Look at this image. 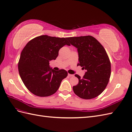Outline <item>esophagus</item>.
<instances>
[{"mask_svg":"<svg viewBox=\"0 0 132 132\" xmlns=\"http://www.w3.org/2000/svg\"><path fill=\"white\" fill-rule=\"evenodd\" d=\"M68 76H70V77H73V76H74V75H71V74H68Z\"/></svg>","mask_w":132,"mask_h":132,"instance_id":"obj_1","label":"esophagus"}]
</instances>
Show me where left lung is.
Masks as SVG:
<instances>
[{"mask_svg":"<svg viewBox=\"0 0 132 132\" xmlns=\"http://www.w3.org/2000/svg\"><path fill=\"white\" fill-rule=\"evenodd\" d=\"M77 48V64L86 72L82 78L76 74L78 84L73 86L74 93L85 100L94 98L102 92L111 76V62L107 52L98 40L92 36L67 37Z\"/></svg>","mask_w":132,"mask_h":132,"instance_id":"8db88e82","label":"left lung"}]
</instances>
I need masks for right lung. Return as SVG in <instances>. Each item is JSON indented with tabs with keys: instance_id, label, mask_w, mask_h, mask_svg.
Masks as SVG:
<instances>
[{
	"instance_id": "1",
	"label": "right lung",
	"mask_w": 132,
	"mask_h": 132,
	"mask_svg": "<svg viewBox=\"0 0 132 132\" xmlns=\"http://www.w3.org/2000/svg\"><path fill=\"white\" fill-rule=\"evenodd\" d=\"M70 46L67 37L41 35L32 39L22 50L18 70L24 84L34 95L47 97L54 94L63 79L67 76L65 70L52 69L49 62L56 60L59 50Z\"/></svg>"
}]
</instances>
